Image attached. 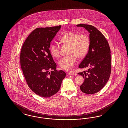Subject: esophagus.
<instances>
[{"instance_id": "esophagus-1", "label": "esophagus", "mask_w": 128, "mask_h": 128, "mask_svg": "<svg viewBox=\"0 0 128 128\" xmlns=\"http://www.w3.org/2000/svg\"><path fill=\"white\" fill-rule=\"evenodd\" d=\"M68 75H72V76H76V74L74 73H72V72H70L68 73Z\"/></svg>"}]
</instances>
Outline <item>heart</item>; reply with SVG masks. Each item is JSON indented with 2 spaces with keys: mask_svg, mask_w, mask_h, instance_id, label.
Wrapping results in <instances>:
<instances>
[{
  "mask_svg": "<svg viewBox=\"0 0 128 128\" xmlns=\"http://www.w3.org/2000/svg\"><path fill=\"white\" fill-rule=\"evenodd\" d=\"M60 41L63 44L70 46L69 54L71 55L63 57L58 62V64L62 70L68 71L76 63V57L82 58L87 54L90 46L89 38L85 34L68 32L62 36ZM50 50L53 57L58 58L60 56V48L58 44H52Z\"/></svg>",
  "mask_w": 128,
  "mask_h": 128,
  "instance_id": "b5f03b06",
  "label": "heart"
}]
</instances>
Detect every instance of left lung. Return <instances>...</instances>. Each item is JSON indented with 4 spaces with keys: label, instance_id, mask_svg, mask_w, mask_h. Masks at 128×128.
<instances>
[{
    "label": "left lung",
    "instance_id": "left-lung-1",
    "mask_svg": "<svg viewBox=\"0 0 128 128\" xmlns=\"http://www.w3.org/2000/svg\"><path fill=\"white\" fill-rule=\"evenodd\" d=\"M90 33L88 52L79 68H89L78 73L84 78L80 89L84 93L93 94L100 91L108 81L111 71V51L108 43L97 28L90 25L80 24Z\"/></svg>",
    "mask_w": 128,
    "mask_h": 128
}]
</instances>
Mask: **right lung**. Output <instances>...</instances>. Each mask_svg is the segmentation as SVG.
I'll list each match as a JSON object with an SVG mask.
<instances>
[{
    "label": "right lung",
    "mask_w": 128,
    "mask_h": 128,
    "mask_svg": "<svg viewBox=\"0 0 128 128\" xmlns=\"http://www.w3.org/2000/svg\"><path fill=\"white\" fill-rule=\"evenodd\" d=\"M61 26L36 28L23 43L20 63L23 75L30 88L44 98L58 92L66 74L56 70L49 50L50 42Z\"/></svg>",
    "instance_id": "right-lung-1"
}]
</instances>
